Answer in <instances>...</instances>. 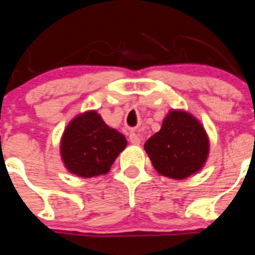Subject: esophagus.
I'll list each match as a JSON object with an SVG mask.
<instances>
[{
  "label": "esophagus",
  "mask_w": 255,
  "mask_h": 255,
  "mask_svg": "<svg viewBox=\"0 0 255 255\" xmlns=\"http://www.w3.org/2000/svg\"><path fill=\"white\" fill-rule=\"evenodd\" d=\"M140 140H142V138H140V134H138V133H134V132H130L129 133V142L132 144H139Z\"/></svg>",
  "instance_id": "1"
}]
</instances>
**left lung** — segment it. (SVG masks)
I'll use <instances>...</instances> for the list:
<instances>
[{
  "label": "left lung",
  "mask_w": 255,
  "mask_h": 255,
  "mask_svg": "<svg viewBox=\"0 0 255 255\" xmlns=\"http://www.w3.org/2000/svg\"><path fill=\"white\" fill-rule=\"evenodd\" d=\"M144 149L160 175L182 180L204 168L210 140L204 126L194 116L171 110L160 130L146 140Z\"/></svg>",
  "instance_id": "obj_1"
}]
</instances>
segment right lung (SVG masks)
Wrapping results in <instances>:
<instances>
[{"mask_svg":"<svg viewBox=\"0 0 255 255\" xmlns=\"http://www.w3.org/2000/svg\"><path fill=\"white\" fill-rule=\"evenodd\" d=\"M127 139L109 127L96 111L76 116L63 133L60 154L65 168L81 177L107 174Z\"/></svg>","mask_w":255,"mask_h":255,"instance_id":"obj_1","label":"right lung"}]
</instances>
